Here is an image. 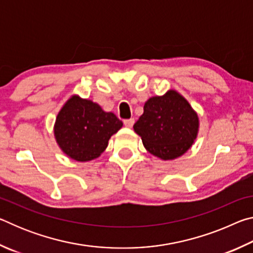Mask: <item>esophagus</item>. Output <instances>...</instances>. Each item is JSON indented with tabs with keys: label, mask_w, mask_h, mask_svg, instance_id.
<instances>
[{
	"label": "esophagus",
	"mask_w": 253,
	"mask_h": 253,
	"mask_svg": "<svg viewBox=\"0 0 253 253\" xmlns=\"http://www.w3.org/2000/svg\"><path fill=\"white\" fill-rule=\"evenodd\" d=\"M134 123H135V119L134 118L125 119V121H124V125H125L128 128H130V127H132V125H134Z\"/></svg>",
	"instance_id": "34e87169"
}]
</instances>
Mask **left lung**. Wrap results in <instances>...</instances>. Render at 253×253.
<instances>
[{
  "mask_svg": "<svg viewBox=\"0 0 253 253\" xmlns=\"http://www.w3.org/2000/svg\"><path fill=\"white\" fill-rule=\"evenodd\" d=\"M134 130L142 137L147 151L164 161L183 155L199 131V117L188 101L175 90L152 97Z\"/></svg>",
  "mask_w": 253,
  "mask_h": 253,
  "instance_id": "obj_1",
  "label": "left lung"
}]
</instances>
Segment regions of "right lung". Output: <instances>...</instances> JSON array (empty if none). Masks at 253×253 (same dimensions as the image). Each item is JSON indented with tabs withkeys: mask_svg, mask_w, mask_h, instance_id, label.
<instances>
[{
	"mask_svg": "<svg viewBox=\"0 0 253 253\" xmlns=\"http://www.w3.org/2000/svg\"><path fill=\"white\" fill-rule=\"evenodd\" d=\"M123 122L88 99L72 96L59 111L54 136L63 153L72 160L88 162L99 157Z\"/></svg>",
	"mask_w": 253,
	"mask_h": 253,
	"instance_id": "add662e5",
	"label": "right lung"
}]
</instances>
